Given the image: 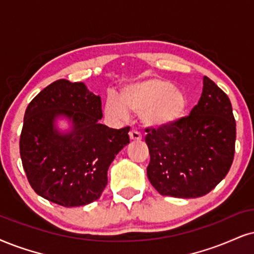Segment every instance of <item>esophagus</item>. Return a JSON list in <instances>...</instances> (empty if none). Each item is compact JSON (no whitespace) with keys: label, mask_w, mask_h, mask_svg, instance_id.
<instances>
[{"label":"esophagus","mask_w":254,"mask_h":254,"mask_svg":"<svg viewBox=\"0 0 254 254\" xmlns=\"http://www.w3.org/2000/svg\"><path fill=\"white\" fill-rule=\"evenodd\" d=\"M129 139L130 141H140L141 140V135L136 130H130L129 132Z\"/></svg>","instance_id":"1"}]
</instances>
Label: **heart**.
Instances as JSON below:
<instances>
[{
	"label": "heart",
	"mask_w": 254,
	"mask_h": 254,
	"mask_svg": "<svg viewBox=\"0 0 254 254\" xmlns=\"http://www.w3.org/2000/svg\"><path fill=\"white\" fill-rule=\"evenodd\" d=\"M189 98L183 89L165 79H147L122 87L119 100L108 96L105 113L112 119L126 118L127 112L140 115L146 128L165 129L178 124L186 114Z\"/></svg>",
	"instance_id": "obj_1"
}]
</instances>
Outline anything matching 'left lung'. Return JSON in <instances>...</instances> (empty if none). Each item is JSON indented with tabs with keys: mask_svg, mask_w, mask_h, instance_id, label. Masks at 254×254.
Wrapping results in <instances>:
<instances>
[{
	"mask_svg": "<svg viewBox=\"0 0 254 254\" xmlns=\"http://www.w3.org/2000/svg\"><path fill=\"white\" fill-rule=\"evenodd\" d=\"M189 117L165 129L147 128L151 161L147 177L161 195L198 198L226 177L236 146L230 99L207 76Z\"/></svg>",
	"mask_w": 254,
	"mask_h": 254,
	"instance_id": "obj_1",
	"label": "left lung"
}]
</instances>
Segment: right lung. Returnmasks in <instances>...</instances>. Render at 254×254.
<instances>
[{
	"label": "right lung",
	"instance_id": "1",
	"mask_svg": "<svg viewBox=\"0 0 254 254\" xmlns=\"http://www.w3.org/2000/svg\"><path fill=\"white\" fill-rule=\"evenodd\" d=\"M62 117L71 122L65 132L56 127ZM101 118V98L83 82L58 80L31 100L24 113L20 154L39 195L64 207L100 198L109 166L129 143V127L109 128L100 124Z\"/></svg>",
	"mask_w": 254,
	"mask_h": 254
}]
</instances>
